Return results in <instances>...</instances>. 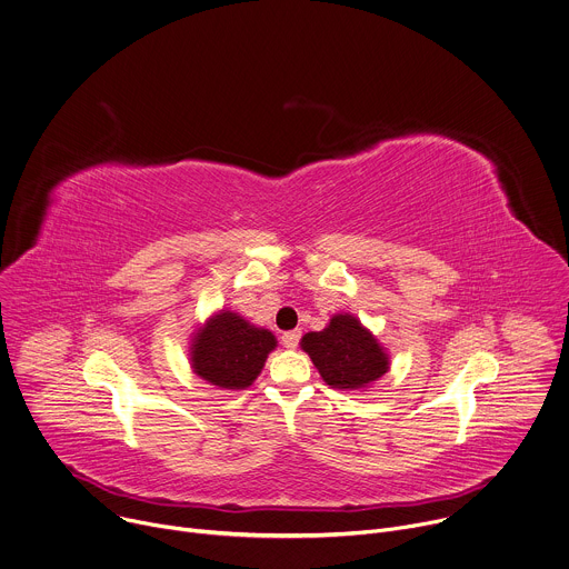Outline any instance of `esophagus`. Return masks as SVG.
I'll return each instance as SVG.
<instances>
[{
  "mask_svg": "<svg viewBox=\"0 0 569 569\" xmlns=\"http://www.w3.org/2000/svg\"><path fill=\"white\" fill-rule=\"evenodd\" d=\"M299 337H301V332L299 330H290V332H283L281 335V343H283V348H297V343H299Z\"/></svg>",
  "mask_w": 569,
  "mask_h": 569,
  "instance_id": "esophagus-1",
  "label": "esophagus"
}]
</instances>
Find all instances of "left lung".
Segmentation results:
<instances>
[{"mask_svg": "<svg viewBox=\"0 0 569 569\" xmlns=\"http://www.w3.org/2000/svg\"><path fill=\"white\" fill-rule=\"evenodd\" d=\"M321 380L335 391H368L391 370V355L355 315L337 312L319 332L301 337Z\"/></svg>", "mask_w": 569, "mask_h": 569, "instance_id": "8db88e82", "label": "left lung"}]
</instances>
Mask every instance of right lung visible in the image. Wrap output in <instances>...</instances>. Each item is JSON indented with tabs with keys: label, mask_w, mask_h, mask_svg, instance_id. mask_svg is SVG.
<instances>
[{
	"label": "right lung",
	"mask_w": 569,
	"mask_h": 569,
	"mask_svg": "<svg viewBox=\"0 0 569 569\" xmlns=\"http://www.w3.org/2000/svg\"><path fill=\"white\" fill-rule=\"evenodd\" d=\"M277 337L250 323L234 310L210 315L189 339V366L206 385L219 391H246L254 385Z\"/></svg>",
	"instance_id": "right-lung-1"
}]
</instances>
